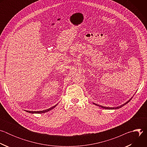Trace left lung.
Masks as SVG:
<instances>
[{
	"label": "left lung",
	"mask_w": 147,
	"mask_h": 147,
	"mask_svg": "<svg viewBox=\"0 0 147 147\" xmlns=\"http://www.w3.org/2000/svg\"><path fill=\"white\" fill-rule=\"evenodd\" d=\"M133 98V97H132ZM132 98H131L127 102H125L124 103H123V105H120V106H119V107H114V108H110V107H103V106H101V105H98V104H96V103H93L94 104H95V105H96V106H98L99 107H101L102 108H103V109H119V108H121V107H123V106H124L125 105H126L127 103H129L130 101V100H131V99H132Z\"/></svg>",
	"instance_id": "left-lung-1"
}]
</instances>
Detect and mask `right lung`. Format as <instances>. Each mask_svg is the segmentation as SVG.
I'll list each match as a JSON object with an SVG mask.
<instances>
[{"label":"right lung","instance_id":"add662e5","mask_svg":"<svg viewBox=\"0 0 147 147\" xmlns=\"http://www.w3.org/2000/svg\"><path fill=\"white\" fill-rule=\"evenodd\" d=\"M57 104H56V105H55V106H53V107H51V108H49V109H48L44 110V111H26L27 112H28V113H44L48 112H49V111H51L52 109H53V108H55L57 106Z\"/></svg>","mask_w":147,"mask_h":147}]
</instances>
